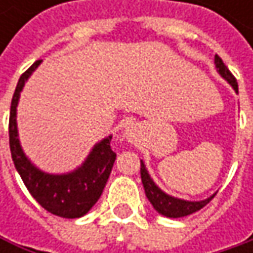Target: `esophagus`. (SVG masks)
Here are the masks:
<instances>
[{
  "mask_svg": "<svg viewBox=\"0 0 253 253\" xmlns=\"http://www.w3.org/2000/svg\"><path fill=\"white\" fill-rule=\"evenodd\" d=\"M125 136H126V139L128 142H134L136 139H137V136H139V131H137V127L136 126H128L126 128V131H125Z\"/></svg>",
  "mask_w": 253,
  "mask_h": 253,
  "instance_id": "obj_1",
  "label": "esophagus"
}]
</instances>
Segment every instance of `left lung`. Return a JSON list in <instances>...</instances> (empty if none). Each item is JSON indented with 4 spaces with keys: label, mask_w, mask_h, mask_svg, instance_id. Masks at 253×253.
Wrapping results in <instances>:
<instances>
[{
    "label": "left lung",
    "mask_w": 253,
    "mask_h": 253,
    "mask_svg": "<svg viewBox=\"0 0 253 253\" xmlns=\"http://www.w3.org/2000/svg\"><path fill=\"white\" fill-rule=\"evenodd\" d=\"M215 66H217V70L221 76L227 80L228 83L233 86V89L236 92H239V87H237V80L236 77L231 75V72L227 69V66L223 63V60L215 55ZM140 177H142V183H143V189H145V193H146V198L149 199V202L152 204V207L163 215L166 217H170V218H180V217H186V215H190L196 211H199L201 208H204L212 198H208L205 201H199V202H190V201H183V199H177L173 196H169L166 195L154 181L152 178L149 177L146 169H145V164L140 161Z\"/></svg>",
    "instance_id": "8db88e82"
}]
</instances>
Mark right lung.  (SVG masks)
<instances>
[{"instance_id": "obj_1", "label": "right lung", "mask_w": 253, "mask_h": 253, "mask_svg": "<svg viewBox=\"0 0 253 253\" xmlns=\"http://www.w3.org/2000/svg\"><path fill=\"white\" fill-rule=\"evenodd\" d=\"M42 60L35 61L19 79L16 86L8 122V136H10V151L14 166L22 177L30 195L38 201V204L48 212L64 217V218H79L84 215L99 199L107 180L111 174L116 152L111 149V136L101 140L83 166L76 171L61 176L46 174L38 170L23 154L19 137H17V123H16V108L19 102L20 92L25 86L27 77L41 64Z\"/></svg>"}]
</instances>
